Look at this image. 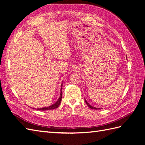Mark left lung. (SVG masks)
Instances as JSON below:
<instances>
[{"mask_svg": "<svg viewBox=\"0 0 145 145\" xmlns=\"http://www.w3.org/2000/svg\"><path fill=\"white\" fill-rule=\"evenodd\" d=\"M127 58V57H126ZM85 102H86V103L87 104V105L88 106V107H89L91 109H100V108H95V107H93V106H92L91 105H89V103L87 102V101L85 99Z\"/></svg>", "mask_w": 145, "mask_h": 145, "instance_id": "8db88e82", "label": "left lung"}]
</instances>
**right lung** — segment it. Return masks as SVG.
Masks as SVG:
<instances>
[{
    "label": "right lung",
    "mask_w": 145,
    "mask_h": 145,
    "mask_svg": "<svg viewBox=\"0 0 145 145\" xmlns=\"http://www.w3.org/2000/svg\"><path fill=\"white\" fill-rule=\"evenodd\" d=\"M62 84L63 83H62V85H61V90H60V97L59 98V99L57 100V102L54 103L51 105V106H47V107H44V108H37V110H39V111H46V110H50V109H56V108H57L59 105L61 103V101H62Z\"/></svg>",
    "instance_id": "right-lung-1"
}]
</instances>
